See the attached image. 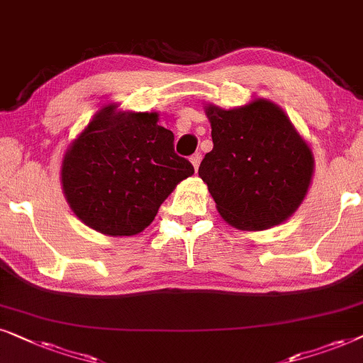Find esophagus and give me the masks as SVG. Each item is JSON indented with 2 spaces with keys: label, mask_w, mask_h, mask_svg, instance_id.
Here are the masks:
<instances>
[{
  "label": "esophagus",
  "mask_w": 363,
  "mask_h": 363,
  "mask_svg": "<svg viewBox=\"0 0 363 363\" xmlns=\"http://www.w3.org/2000/svg\"><path fill=\"white\" fill-rule=\"evenodd\" d=\"M201 159H202V156H201V154H199V152L192 154V156H191V162H192V166H194V169H196V171H197V169H199Z\"/></svg>",
  "instance_id": "1"
}]
</instances>
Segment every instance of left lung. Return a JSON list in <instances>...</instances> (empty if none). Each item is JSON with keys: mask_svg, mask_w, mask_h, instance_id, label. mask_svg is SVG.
<instances>
[{"mask_svg": "<svg viewBox=\"0 0 363 363\" xmlns=\"http://www.w3.org/2000/svg\"><path fill=\"white\" fill-rule=\"evenodd\" d=\"M212 147L199 166L217 211L238 229L282 224L301 206L312 181L311 147L286 113L265 99L220 109L207 106Z\"/></svg>", "mask_w": 363, "mask_h": 363, "instance_id": "8db88e82", "label": "left lung"}]
</instances>
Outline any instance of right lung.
Listing matches in <instances>:
<instances>
[{"mask_svg":"<svg viewBox=\"0 0 363 363\" xmlns=\"http://www.w3.org/2000/svg\"><path fill=\"white\" fill-rule=\"evenodd\" d=\"M192 174L194 167L174 151V134L157 124L156 113L106 106L67 149L61 182L86 225L108 235H134Z\"/></svg>","mask_w":363,"mask_h":363,"instance_id":"obj_1","label":"right lung"}]
</instances>
